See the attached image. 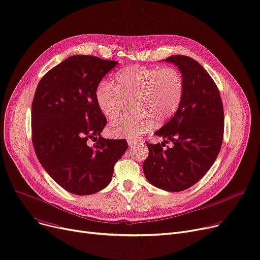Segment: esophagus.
Masks as SVG:
<instances>
[{"instance_id": "obj_1", "label": "esophagus", "mask_w": 260, "mask_h": 260, "mask_svg": "<svg viewBox=\"0 0 260 260\" xmlns=\"http://www.w3.org/2000/svg\"><path fill=\"white\" fill-rule=\"evenodd\" d=\"M129 148H134V146H136L138 144V141L137 140H128L127 141Z\"/></svg>"}]
</instances>
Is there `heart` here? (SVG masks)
Returning <instances> with one entry per match:
<instances>
[{
    "instance_id": "obj_1",
    "label": "heart",
    "mask_w": 260,
    "mask_h": 260,
    "mask_svg": "<svg viewBox=\"0 0 260 260\" xmlns=\"http://www.w3.org/2000/svg\"><path fill=\"white\" fill-rule=\"evenodd\" d=\"M184 92V76L175 68L134 64L118 72L115 83L101 82L95 99L107 118L119 114L133 99L137 114L112 119L108 132L114 137L137 138L153 129L156 121L162 123L172 118Z\"/></svg>"
}]
</instances>
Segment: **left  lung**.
Returning a JSON list of instances; mask_svg holds the SVG:
<instances>
[{
  "label": "left lung",
  "instance_id": "8db88e82",
  "mask_svg": "<svg viewBox=\"0 0 260 260\" xmlns=\"http://www.w3.org/2000/svg\"><path fill=\"white\" fill-rule=\"evenodd\" d=\"M183 74L185 92L175 115L155 135L164 142L149 144L143 161L145 178L153 186L178 192L197 184L217 159L224 133V111L219 89L197 60L184 55L164 59ZM172 141V148L161 146Z\"/></svg>",
  "mask_w": 260,
  "mask_h": 260
}]
</instances>
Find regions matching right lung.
Returning a JSON list of instances; mask_svg holds the SVG:
<instances>
[{
  "mask_svg": "<svg viewBox=\"0 0 260 260\" xmlns=\"http://www.w3.org/2000/svg\"><path fill=\"white\" fill-rule=\"evenodd\" d=\"M117 63L73 55L41 78L34 95L31 140L37 158L55 182L73 194L104 189L127 150L126 140L101 136L107 120L95 99L99 84ZM90 140L96 143L89 146Z\"/></svg>",
  "mask_w": 260,
  "mask_h": 260,
  "instance_id": "1",
  "label": "right lung"
}]
</instances>
